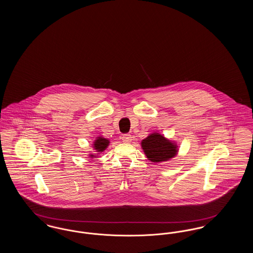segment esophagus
<instances>
[{"label": "esophagus", "mask_w": 253, "mask_h": 253, "mask_svg": "<svg viewBox=\"0 0 253 253\" xmlns=\"http://www.w3.org/2000/svg\"><path fill=\"white\" fill-rule=\"evenodd\" d=\"M121 138H122L123 142H127V143H129V142H131V141H132V135H131V134H128V133L123 134Z\"/></svg>", "instance_id": "1"}]
</instances>
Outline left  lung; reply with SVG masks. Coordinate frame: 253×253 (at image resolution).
<instances>
[{"label":"left lung","instance_id":"left-lung-1","mask_svg":"<svg viewBox=\"0 0 253 253\" xmlns=\"http://www.w3.org/2000/svg\"><path fill=\"white\" fill-rule=\"evenodd\" d=\"M141 147L147 158L155 163L168 161L175 157L178 152V146L169 140L163 134L154 132L150 133L141 141Z\"/></svg>","mask_w":253,"mask_h":253}]
</instances>
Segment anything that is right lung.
I'll use <instances>...</instances> for the list:
<instances>
[{
  "label": "right lung",
  "instance_id": "1",
  "mask_svg": "<svg viewBox=\"0 0 253 253\" xmlns=\"http://www.w3.org/2000/svg\"><path fill=\"white\" fill-rule=\"evenodd\" d=\"M110 144V140L107 138H104L103 136H97L96 140L93 142V148L96 151L97 154H89L88 156L91 158H96L98 154H101L102 152H104L106 150V148L108 147Z\"/></svg>",
  "mask_w": 253,
  "mask_h": 253
}]
</instances>
